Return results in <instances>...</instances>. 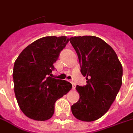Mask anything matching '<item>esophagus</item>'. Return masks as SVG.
<instances>
[{
  "label": "esophagus",
  "mask_w": 133,
  "mask_h": 133,
  "mask_svg": "<svg viewBox=\"0 0 133 133\" xmlns=\"http://www.w3.org/2000/svg\"><path fill=\"white\" fill-rule=\"evenodd\" d=\"M72 89L73 90H75V83H74V82H72Z\"/></svg>",
  "instance_id": "obj_1"
}]
</instances>
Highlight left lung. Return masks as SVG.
Returning a JSON list of instances; mask_svg holds the SVG:
<instances>
[{
  "label": "left lung",
  "instance_id": "left-lung-1",
  "mask_svg": "<svg viewBox=\"0 0 133 133\" xmlns=\"http://www.w3.org/2000/svg\"><path fill=\"white\" fill-rule=\"evenodd\" d=\"M86 77L85 86L77 85L79 101L72 112L84 122L97 120L107 113L117 97L122 82V66L109 44L96 36L69 38Z\"/></svg>",
  "mask_w": 133,
  "mask_h": 133
}]
</instances>
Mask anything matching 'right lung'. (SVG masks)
Segmentation results:
<instances>
[{"label": "right lung", "mask_w": 133, "mask_h": 133, "mask_svg": "<svg viewBox=\"0 0 133 133\" xmlns=\"http://www.w3.org/2000/svg\"><path fill=\"white\" fill-rule=\"evenodd\" d=\"M69 42L66 36L40 38L26 47L14 62V93L20 109L26 117L45 121L54 113L56 101L72 85L52 78L54 64Z\"/></svg>", "instance_id": "add662e5"}]
</instances>
